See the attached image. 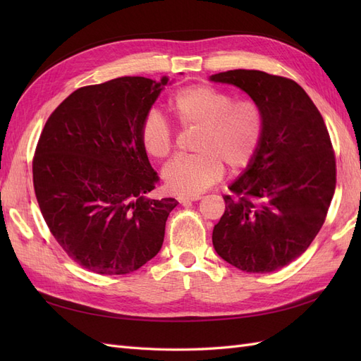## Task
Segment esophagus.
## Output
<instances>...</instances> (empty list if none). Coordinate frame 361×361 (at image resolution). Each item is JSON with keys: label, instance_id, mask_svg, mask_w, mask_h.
I'll return each mask as SVG.
<instances>
[{"label": "esophagus", "instance_id": "esophagus-1", "mask_svg": "<svg viewBox=\"0 0 361 361\" xmlns=\"http://www.w3.org/2000/svg\"><path fill=\"white\" fill-rule=\"evenodd\" d=\"M202 197L200 195H178V202L182 203V204H188L191 202H195V200H200Z\"/></svg>", "mask_w": 361, "mask_h": 361}]
</instances>
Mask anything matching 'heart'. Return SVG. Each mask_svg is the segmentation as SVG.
<instances>
[{
  "label": "heart",
  "mask_w": 361,
  "mask_h": 361,
  "mask_svg": "<svg viewBox=\"0 0 361 361\" xmlns=\"http://www.w3.org/2000/svg\"><path fill=\"white\" fill-rule=\"evenodd\" d=\"M167 105L180 128L200 129L195 140L199 154L174 158L162 170L171 192L197 195L223 178L224 166L239 171L255 159L265 134L264 111L255 99H235L231 92L197 84L173 93ZM140 141L146 154L155 159L171 154L173 130L157 108L143 116Z\"/></svg>",
  "instance_id": "1"
}]
</instances>
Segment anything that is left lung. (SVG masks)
Here are the masks:
<instances>
[{"mask_svg": "<svg viewBox=\"0 0 361 361\" xmlns=\"http://www.w3.org/2000/svg\"><path fill=\"white\" fill-rule=\"evenodd\" d=\"M211 81L239 87L265 117L259 152L224 195L214 248L245 272L281 269L309 248L329 212L336 190L329 129L302 87L285 76L236 69Z\"/></svg>", "mask_w": 361, "mask_h": 361, "instance_id": "8db88e82", "label": "left lung"}]
</instances>
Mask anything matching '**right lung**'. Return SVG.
I'll list each match as a JSON object with an SVG mask.
<instances>
[{
    "label": "right lung",
    "mask_w": 361,
    "mask_h": 361,
    "mask_svg": "<svg viewBox=\"0 0 361 361\" xmlns=\"http://www.w3.org/2000/svg\"><path fill=\"white\" fill-rule=\"evenodd\" d=\"M167 81L122 76L81 87L42 129L32 185L43 220L66 255L94 274H129L162 247L178 202L146 195L158 176L140 125Z\"/></svg>",
    "instance_id": "obj_1"
}]
</instances>
